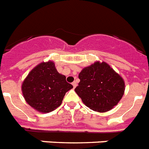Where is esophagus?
I'll return each instance as SVG.
<instances>
[{"label": "esophagus", "mask_w": 149, "mask_h": 149, "mask_svg": "<svg viewBox=\"0 0 149 149\" xmlns=\"http://www.w3.org/2000/svg\"><path fill=\"white\" fill-rule=\"evenodd\" d=\"M72 86H73V88H76V86H77V82L74 81V82H72Z\"/></svg>", "instance_id": "34e87169"}]
</instances>
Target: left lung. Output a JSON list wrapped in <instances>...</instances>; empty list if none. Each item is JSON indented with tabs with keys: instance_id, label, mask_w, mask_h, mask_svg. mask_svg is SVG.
<instances>
[{
	"instance_id": "left-lung-1",
	"label": "left lung",
	"mask_w": 149,
	"mask_h": 149,
	"mask_svg": "<svg viewBox=\"0 0 149 149\" xmlns=\"http://www.w3.org/2000/svg\"><path fill=\"white\" fill-rule=\"evenodd\" d=\"M79 79L80 82L75 92L87 107L95 111L112 109L123 95V79L104 62H96L84 68Z\"/></svg>"
}]
</instances>
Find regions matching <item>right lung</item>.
<instances>
[{
	"label": "right lung",
	"instance_id": "add662e5",
	"mask_svg": "<svg viewBox=\"0 0 149 149\" xmlns=\"http://www.w3.org/2000/svg\"><path fill=\"white\" fill-rule=\"evenodd\" d=\"M72 86L60 74L51 61L43 62L29 73L22 85L26 102L42 113L53 111L62 103L66 92Z\"/></svg>",
	"mask_w": 149,
	"mask_h": 149
}]
</instances>
